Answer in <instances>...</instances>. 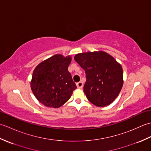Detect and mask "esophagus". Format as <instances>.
Listing matches in <instances>:
<instances>
[{
  "label": "esophagus",
  "instance_id": "obj_1",
  "mask_svg": "<svg viewBox=\"0 0 151 151\" xmlns=\"http://www.w3.org/2000/svg\"><path fill=\"white\" fill-rule=\"evenodd\" d=\"M83 85H84V84H83V83L82 82H79L77 83V84H76V86H77V88H79V89L82 88Z\"/></svg>",
  "mask_w": 151,
  "mask_h": 151
}]
</instances>
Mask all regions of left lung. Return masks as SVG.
<instances>
[{
  "label": "left lung",
  "instance_id": "obj_1",
  "mask_svg": "<svg viewBox=\"0 0 151 151\" xmlns=\"http://www.w3.org/2000/svg\"><path fill=\"white\" fill-rule=\"evenodd\" d=\"M74 58L85 70L84 92L89 101L99 107L110 104L123 85L121 65L103 51L80 53Z\"/></svg>",
  "mask_w": 151,
  "mask_h": 151
}]
</instances>
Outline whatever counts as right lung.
I'll return each mask as SVG.
<instances>
[{"instance_id": "add662e5", "label": "right lung", "mask_w": 151, "mask_h": 151, "mask_svg": "<svg viewBox=\"0 0 151 151\" xmlns=\"http://www.w3.org/2000/svg\"><path fill=\"white\" fill-rule=\"evenodd\" d=\"M70 62V56L56 54L40 63L34 70L30 82L32 91L45 106H62L76 88L68 71Z\"/></svg>"}]
</instances>
